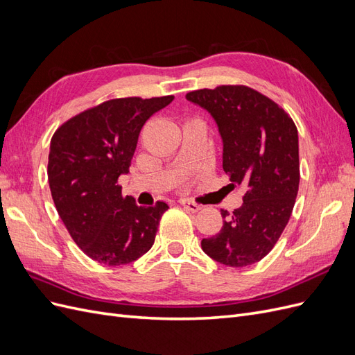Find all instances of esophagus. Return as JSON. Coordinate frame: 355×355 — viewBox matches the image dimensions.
<instances>
[{"instance_id": "1", "label": "esophagus", "mask_w": 355, "mask_h": 355, "mask_svg": "<svg viewBox=\"0 0 355 355\" xmlns=\"http://www.w3.org/2000/svg\"><path fill=\"white\" fill-rule=\"evenodd\" d=\"M180 204H182V207H184L185 210H188V211H191V213H197V211H200L201 210V206L200 204H197V202H194V201H189V200H180Z\"/></svg>"}]
</instances>
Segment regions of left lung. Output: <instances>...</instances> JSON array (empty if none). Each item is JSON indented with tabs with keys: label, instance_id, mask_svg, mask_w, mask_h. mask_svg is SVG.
Instances as JSON below:
<instances>
[{
	"label": "left lung",
	"instance_id": "obj_1",
	"mask_svg": "<svg viewBox=\"0 0 355 355\" xmlns=\"http://www.w3.org/2000/svg\"><path fill=\"white\" fill-rule=\"evenodd\" d=\"M210 112L223 142L222 166L245 188L241 207L220 210L222 230L201 247L211 259L241 268L272 250L292 214L299 189L297 128L290 115L247 85H219L187 93Z\"/></svg>",
	"mask_w": 355,
	"mask_h": 355
}]
</instances>
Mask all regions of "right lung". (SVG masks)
I'll list each match as a JSON object with an SVG mask.
<instances>
[{
	"instance_id": "1",
	"label": "right lung",
	"mask_w": 355,
	"mask_h": 355,
	"mask_svg": "<svg viewBox=\"0 0 355 355\" xmlns=\"http://www.w3.org/2000/svg\"><path fill=\"white\" fill-rule=\"evenodd\" d=\"M175 99L121 98L69 118L50 142L47 176L62 222L93 261L118 266L151 249L168 206H137L123 197L118 178L128 173L144 124Z\"/></svg>"
}]
</instances>
